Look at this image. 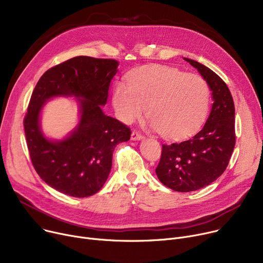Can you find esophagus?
Here are the masks:
<instances>
[{"mask_svg":"<svg viewBox=\"0 0 263 263\" xmlns=\"http://www.w3.org/2000/svg\"><path fill=\"white\" fill-rule=\"evenodd\" d=\"M131 139H132V141H143L144 136L142 134H139L138 132H136V131H133L132 134H131Z\"/></svg>","mask_w":263,"mask_h":263,"instance_id":"esophagus-1","label":"esophagus"}]
</instances>
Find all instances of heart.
Segmentation results:
<instances>
[{"mask_svg":"<svg viewBox=\"0 0 263 263\" xmlns=\"http://www.w3.org/2000/svg\"><path fill=\"white\" fill-rule=\"evenodd\" d=\"M208 104V86L200 76L164 65L137 69L128 84L116 85L113 94V106L122 122L131 124L147 107L148 127L168 139L182 138L199 128Z\"/></svg>","mask_w":263,"mask_h":263,"instance_id":"heart-1","label":"heart"}]
</instances>
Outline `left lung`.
<instances>
[{"mask_svg": "<svg viewBox=\"0 0 263 263\" xmlns=\"http://www.w3.org/2000/svg\"><path fill=\"white\" fill-rule=\"evenodd\" d=\"M184 60L198 69L214 102L206 122L195 136L182 143L162 145L155 172L170 189L189 192L212 184L229 165L236 143L235 104L229 87L211 68L195 60Z\"/></svg>", "mask_w": 263, "mask_h": 263, "instance_id": "obj_1", "label": "left lung"}]
</instances>
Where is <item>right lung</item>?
I'll return each instance as SVG.
<instances>
[{"mask_svg":"<svg viewBox=\"0 0 263 263\" xmlns=\"http://www.w3.org/2000/svg\"><path fill=\"white\" fill-rule=\"evenodd\" d=\"M118 62L78 56L49 68L32 92L24 130L31 163L39 177L61 194L85 198L108 180L113 151L130 139V129L102 111ZM58 97L75 98L80 119L61 140L47 138L41 128L44 104Z\"/></svg>","mask_w":263,"mask_h":263,"instance_id":"add662e5","label":"right lung"}]
</instances>
